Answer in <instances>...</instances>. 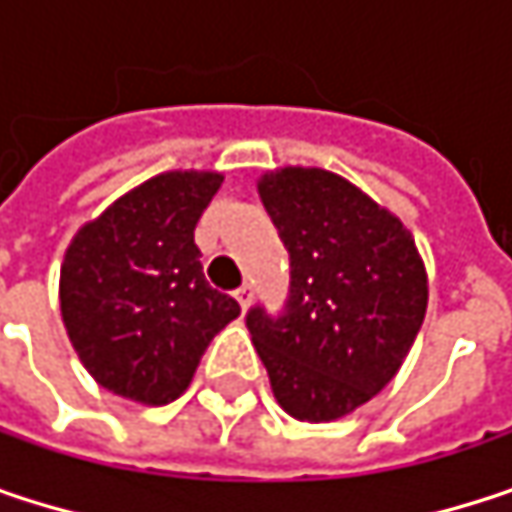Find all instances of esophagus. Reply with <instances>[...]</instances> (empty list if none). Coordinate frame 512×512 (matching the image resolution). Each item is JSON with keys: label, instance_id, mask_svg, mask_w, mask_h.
Segmentation results:
<instances>
[{"label": "esophagus", "instance_id": "obj_1", "mask_svg": "<svg viewBox=\"0 0 512 512\" xmlns=\"http://www.w3.org/2000/svg\"><path fill=\"white\" fill-rule=\"evenodd\" d=\"M234 296H237V302H240V305H243V311H246V308L252 305V284L237 287V290H234Z\"/></svg>", "mask_w": 512, "mask_h": 512}]
</instances>
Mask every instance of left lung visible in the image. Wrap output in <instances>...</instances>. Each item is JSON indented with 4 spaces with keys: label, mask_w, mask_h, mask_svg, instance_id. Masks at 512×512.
<instances>
[{
    "label": "left lung",
    "mask_w": 512,
    "mask_h": 512,
    "mask_svg": "<svg viewBox=\"0 0 512 512\" xmlns=\"http://www.w3.org/2000/svg\"><path fill=\"white\" fill-rule=\"evenodd\" d=\"M290 252L287 314L246 317L278 406L308 424L338 421L400 370L427 314V269L388 207L326 168L284 165L257 180Z\"/></svg>",
    "instance_id": "left-lung-1"
}]
</instances>
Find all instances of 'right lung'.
I'll list each match as a JSON object with an SVG mask.
<instances>
[{"instance_id": "right-lung-1", "label": "right lung", "mask_w": 512, "mask_h": 512, "mask_svg": "<svg viewBox=\"0 0 512 512\" xmlns=\"http://www.w3.org/2000/svg\"><path fill=\"white\" fill-rule=\"evenodd\" d=\"M219 171H162L85 222L61 260L67 338L97 385L142 406L177 400L210 341L240 317L204 278L195 225Z\"/></svg>"}]
</instances>
